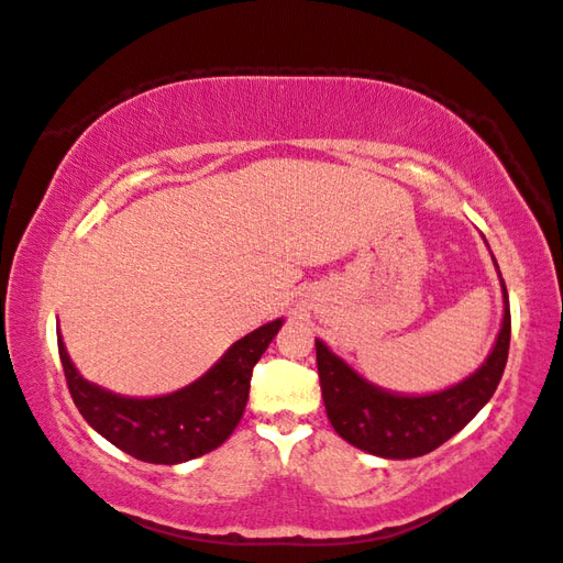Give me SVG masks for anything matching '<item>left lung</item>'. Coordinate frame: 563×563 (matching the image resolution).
<instances>
[{
	"label": "left lung",
	"instance_id": "1",
	"mask_svg": "<svg viewBox=\"0 0 563 563\" xmlns=\"http://www.w3.org/2000/svg\"><path fill=\"white\" fill-rule=\"evenodd\" d=\"M506 312L498 341L486 363L460 385L428 397H399L357 377L341 357L317 341L321 397L333 430L351 445L377 457L411 460L433 452L472 421L494 397L504 377L510 345V307L504 285Z\"/></svg>",
	"mask_w": 563,
	"mask_h": 563
}]
</instances>
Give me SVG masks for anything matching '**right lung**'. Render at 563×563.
Listing matches in <instances>:
<instances>
[{"label": "right lung", "instance_id": "obj_1", "mask_svg": "<svg viewBox=\"0 0 563 563\" xmlns=\"http://www.w3.org/2000/svg\"><path fill=\"white\" fill-rule=\"evenodd\" d=\"M280 324L283 319L251 331L194 385L157 399H128L89 385L71 365L59 336L57 351L84 421L135 460L178 464L220 448L232 435L246 409L254 365Z\"/></svg>", "mask_w": 563, "mask_h": 563}]
</instances>
